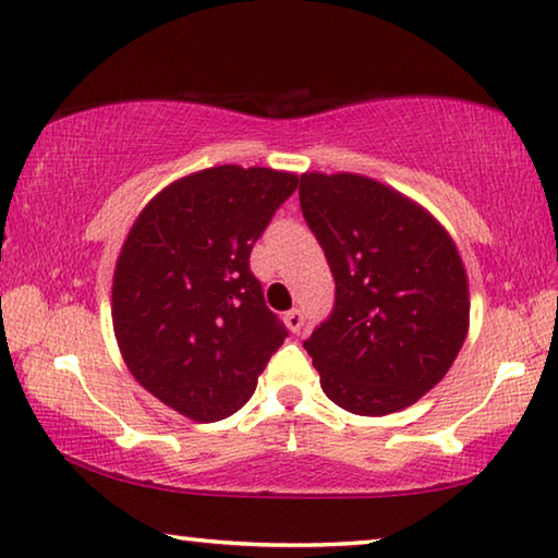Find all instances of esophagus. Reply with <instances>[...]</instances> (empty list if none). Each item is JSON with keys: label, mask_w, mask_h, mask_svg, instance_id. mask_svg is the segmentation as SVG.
<instances>
[{"label": "esophagus", "mask_w": 558, "mask_h": 558, "mask_svg": "<svg viewBox=\"0 0 558 558\" xmlns=\"http://www.w3.org/2000/svg\"><path fill=\"white\" fill-rule=\"evenodd\" d=\"M286 327L292 331V333H298L300 329H302V322H305V317H302V312L300 310H290V312H286Z\"/></svg>", "instance_id": "obj_1"}]
</instances>
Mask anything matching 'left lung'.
<instances>
[{
    "mask_svg": "<svg viewBox=\"0 0 558 558\" xmlns=\"http://www.w3.org/2000/svg\"><path fill=\"white\" fill-rule=\"evenodd\" d=\"M300 207L337 295L305 349L331 402L383 417L437 385L469 333L456 244L417 202L353 173L300 175Z\"/></svg>",
    "mask_w": 558,
    "mask_h": 558,
    "instance_id": "8db88e82",
    "label": "left lung"
}]
</instances>
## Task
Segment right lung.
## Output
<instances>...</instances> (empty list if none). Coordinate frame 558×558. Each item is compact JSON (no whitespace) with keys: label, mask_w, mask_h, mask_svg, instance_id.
Segmentation results:
<instances>
[{"label":"right lung","mask_w":558,"mask_h":558,"mask_svg":"<svg viewBox=\"0 0 558 558\" xmlns=\"http://www.w3.org/2000/svg\"><path fill=\"white\" fill-rule=\"evenodd\" d=\"M298 182L272 168L199 170L160 190L121 246L111 282L119 351L131 376L190 420L244 408L288 337L248 258Z\"/></svg>","instance_id":"1"}]
</instances>
